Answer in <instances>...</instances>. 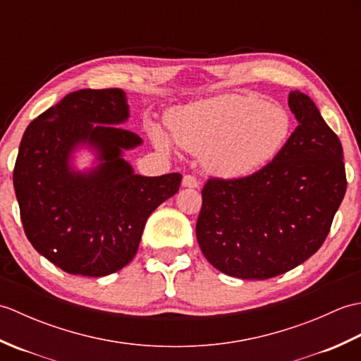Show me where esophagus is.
Masks as SVG:
<instances>
[{"mask_svg":"<svg viewBox=\"0 0 361 361\" xmlns=\"http://www.w3.org/2000/svg\"><path fill=\"white\" fill-rule=\"evenodd\" d=\"M183 188H190V189H195L198 188V180L195 178L194 175H185L183 176V181H181Z\"/></svg>","mask_w":361,"mask_h":361,"instance_id":"esophagus-1","label":"esophagus"}]
</instances>
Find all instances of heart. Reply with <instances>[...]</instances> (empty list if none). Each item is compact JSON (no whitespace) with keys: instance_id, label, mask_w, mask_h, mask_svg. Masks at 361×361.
Listing matches in <instances>:
<instances>
[{"instance_id":"1","label":"heart","mask_w":361,"mask_h":361,"mask_svg":"<svg viewBox=\"0 0 361 361\" xmlns=\"http://www.w3.org/2000/svg\"><path fill=\"white\" fill-rule=\"evenodd\" d=\"M293 128L288 111L252 94H221L183 106L169 118L173 141L200 153V163L219 178H242L278 155ZM161 150L171 149L167 136L153 130Z\"/></svg>"}]
</instances>
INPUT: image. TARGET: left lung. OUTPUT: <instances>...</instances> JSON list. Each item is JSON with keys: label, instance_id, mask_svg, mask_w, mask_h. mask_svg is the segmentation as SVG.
<instances>
[{"label": "left lung", "instance_id": "1", "mask_svg": "<svg viewBox=\"0 0 361 361\" xmlns=\"http://www.w3.org/2000/svg\"><path fill=\"white\" fill-rule=\"evenodd\" d=\"M299 126L283 149L252 175L209 178L195 233L219 271L270 279L319 250L346 194L343 147L312 99L291 91Z\"/></svg>", "mask_w": 361, "mask_h": 361}]
</instances>
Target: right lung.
<instances>
[{
    "label": "right lung",
    "mask_w": 361,
    "mask_h": 361,
    "mask_svg": "<svg viewBox=\"0 0 361 361\" xmlns=\"http://www.w3.org/2000/svg\"><path fill=\"white\" fill-rule=\"evenodd\" d=\"M130 110L119 88L79 90L27 126L13 169V188L32 247L70 274L99 278L132 262L145 221L178 192L183 176H142L124 152L142 144L121 126ZM87 147L97 164L73 167Z\"/></svg>",
    "instance_id": "1"
}]
</instances>
